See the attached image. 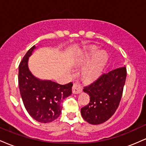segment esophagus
<instances>
[{
    "label": "esophagus",
    "instance_id": "esophagus-1",
    "mask_svg": "<svg viewBox=\"0 0 146 146\" xmlns=\"http://www.w3.org/2000/svg\"><path fill=\"white\" fill-rule=\"evenodd\" d=\"M82 91V88L81 86H78V85L75 84H73V87H72V92H73V93L78 94V93H81Z\"/></svg>",
    "mask_w": 146,
    "mask_h": 146
}]
</instances>
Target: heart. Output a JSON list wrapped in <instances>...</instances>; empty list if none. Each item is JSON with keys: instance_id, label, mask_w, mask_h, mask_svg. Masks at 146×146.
<instances>
[{"instance_id": "heart-1", "label": "heart", "mask_w": 146, "mask_h": 146, "mask_svg": "<svg viewBox=\"0 0 146 146\" xmlns=\"http://www.w3.org/2000/svg\"><path fill=\"white\" fill-rule=\"evenodd\" d=\"M98 48L96 46H90L87 51V56L91 57L97 51ZM108 56L104 51L97 52L93 57L91 63L87 66L84 72V78L87 80H93L98 76L102 68L106 62Z\"/></svg>"}]
</instances>
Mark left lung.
Wrapping results in <instances>:
<instances>
[{"label":"left lung","instance_id":"8db88e82","mask_svg":"<svg viewBox=\"0 0 146 146\" xmlns=\"http://www.w3.org/2000/svg\"><path fill=\"white\" fill-rule=\"evenodd\" d=\"M127 72L125 66L103 73L84 88L90 96V102L81 108L82 116L90 124L106 121L114 115L123 94Z\"/></svg>","mask_w":146,"mask_h":146}]
</instances>
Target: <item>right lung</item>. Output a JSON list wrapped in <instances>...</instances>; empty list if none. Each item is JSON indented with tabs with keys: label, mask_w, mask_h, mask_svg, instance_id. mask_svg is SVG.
I'll list each match as a JSON object with an SVG mask.
<instances>
[{
	"label": "right lung",
	"mask_w": 146,
	"mask_h": 146,
	"mask_svg": "<svg viewBox=\"0 0 146 146\" xmlns=\"http://www.w3.org/2000/svg\"><path fill=\"white\" fill-rule=\"evenodd\" d=\"M36 46L27 52L18 67V86L27 111L37 121L49 123L62 113L63 100L71 94L73 82L61 85L35 78L28 68V59Z\"/></svg>",
	"instance_id": "1"
}]
</instances>
